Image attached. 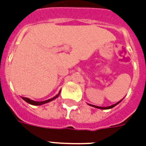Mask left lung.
I'll return each instance as SVG.
<instances>
[{"label": "left lung", "instance_id": "1", "mask_svg": "<svg viewBox=\"0 0 146 146\" xmlns=\"http://www.w3.org/2000/svg\"><path fill=\"white\" fill-rule=\"evenodd\" d=\"M120 102H119L118 103L115 104V105H112V106H107V107H101V106H93V105H90V106H92L93 107H96V108H98V109H102V110H107V109H111V108H113L114 106H115L116 105H118V104Z\"/></svg>", "mask_w": 146, "mask_h": 146}]
</instances>
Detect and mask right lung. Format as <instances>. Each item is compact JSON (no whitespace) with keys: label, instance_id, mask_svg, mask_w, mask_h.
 Wrapping results in <instances>:
<instances>
[{"label":"right lung","instance_id":"right-lung-1","mask_svg":"<svg viewBox=\"0 0 146 146\" xmlns=\"http://www.w3.org/2000/svg\"><path fill=\"white\" fill-rule=\"evenodd\" d=\"M59 93L57 95V96H55L54 98H51V99H48V100H47V101H44V102H35V101H32V100H31V99H29V98H23V99L24 101H26L27 103L31 104V105H34V106H40V105L47 103V102H51V101L54 100L55 98H57L58 97Z\"/></svg>","mask_w":146,"mask_h":146}]
</instances>
